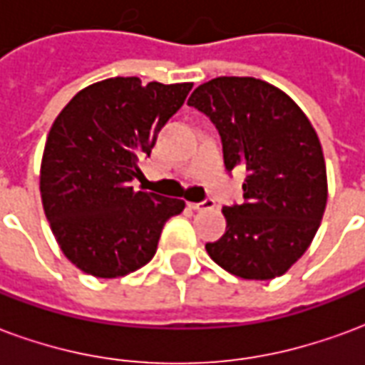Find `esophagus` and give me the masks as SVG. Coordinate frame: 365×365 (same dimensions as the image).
I'll return each mask as SVG.
<instances>
[{
	"mask_svg": "<svg viewBox=\"0 0 365 365\" xmlns=\"http://www.w3.org/2000/svg\"><path fill=\"white\" fill-rule=\"evenodd\" d=\"M188 206H190L192 210H210V208H214L215 202L212 200V198H206V200H202V202H190Z\"/></svg>",
	"mask_w": 365,
	"mask_h": 365,
	"instance_id": "34e87169",
	"label": "esophagus"
}]
</instances>
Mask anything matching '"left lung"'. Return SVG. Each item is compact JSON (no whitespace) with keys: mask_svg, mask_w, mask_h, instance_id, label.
Wrapping results in <instances>:
<instances>
[{"mask_svg":"<svg viewBox=\"0 0 365 365\" xmlns=\"http://www.w3.org/2000/svg\"><path fill=\"white\" fill-rule=\"evenodd\" d=\"M188 106L220 132L225 171L247 169L243 204L223 208L227 231L206 251L245 280L282 276L307 251L327 206L317 132L286 93L255 77H215Z\"/></svg>","mask_w":365,"mask_h":365,"instance_id":"left-lung-1","label":"left lung"}]
</instances>
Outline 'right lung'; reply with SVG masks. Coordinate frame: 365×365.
<instances>
[{
  "label": "right lung",
  "mask_w": 365,
  "mask_h": 365,
  "mask_svg": "<svg viewBox=\"0 0 365 365\" xmlns=\"http://www.w3.org/2000/svg\"><path fill=\"white\" fill-rule=\"evenodd\" d=\"M190 89L110 77L77 93L50 128L42 206L63 255L85 274L118 278L148 264L165 222L185 210L179 198L134 190L132 180Z\"/></svg>",
  "instance_id": "add662e5"
}]
</instances>
